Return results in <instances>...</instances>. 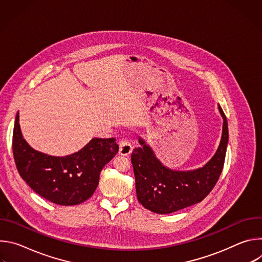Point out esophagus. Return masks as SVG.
Here are the masks:
<instances>
[{
    "label": "esophagus",
    "mask_w": 262,
    "mask_h": 262,
    "mask_svg": "<svg viewBox=\"0 0 262 262\" xmlns=\"http://www.w3.org/2000/svg\"><path fill=\"white\" fill-rule=\"evenodd\" d=\"M133 151V146L127 140H121L119 142V154L121 156H129Z\"/></svg>",
    "instance_id": "34e87169"
}]
</instances>
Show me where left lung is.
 <instances>
[{
  "instance_id": "1",
  "label": "left lung",
  "mask_w": 262,
  "mask_h": 262,
  "mask_svg": "<svg viewBox=\"0 0 262 262\" xmlns=\"http://www.w3.org/2000/svg\"><path fill=\"white\" fill-rule=\"evenodd\" d=\"M223 118L222 137L213 157L202 167L178 171L165 166L152 148L139 137L140 147L135 148L132 163L139 202L148 210L167 214L201 202L213 189L225 162L228 145V123L220 105Z\"/></svg>"
}]
</instances>
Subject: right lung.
<instances>
[{"instance_id":"add662e5","label":"right lung","mask_w":262,"mask_h":262,"mask_svg":"<svg viewBox=\"0 0 262 262\" xmlns=\"http://www.w3.org/2000/svg\"><path fill=\"white\" fill-rule=\"evenodd\" d=\"M16 168L30 188L58 205H77L95 192L102 168L113 159L119 146L115 138H93L81 150L55 157L35 150L24 139L17 112L12 139Z\"/></svg>"}]
</instances>
